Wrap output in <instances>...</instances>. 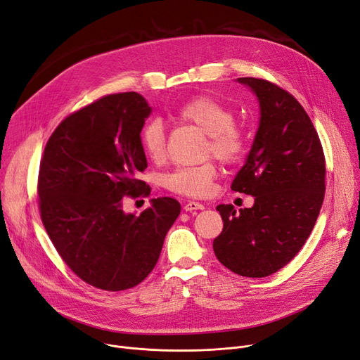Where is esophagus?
I'll use <instances>...</instances> for the list:
<instances>
[{
  "label": "esophagus",
  "mask_w": 360,
  "mask_h": 360,
  "mask_svg": "<svg viewBox=\"0 0 360 360\" xmlns=\"http://www.w3.org/2000/svg\"><path fill=\"white\" fill-rule=\"evenodd\" d=\"M184 209L186 212H194V210H202V209H205V206H202L201 202H198V201H188V202H185Z\"/></svg>",
  "instance_id": "1"
}]
</instances>
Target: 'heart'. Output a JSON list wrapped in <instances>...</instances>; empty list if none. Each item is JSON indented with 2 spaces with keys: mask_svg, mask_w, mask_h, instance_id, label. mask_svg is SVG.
<instances>
[{
  "mask_svg": "<svg viewBox=\"0 0 360 360\" xmlns=\"http://www.w3.org/2000/svg\"><path fill=\"white\" fill-rule=\"evenodd\" d=\"M175 117L186 124H193L207 135L205 147L206 155L212 154L222 163H237L247 148V135L236 115L224 101L212 96H197L185 101L175 113ZM139 141L148 159L162 162L166 155V134L159 120H151L139 134ZM217 176V167L212 162L198 166L179 167L166 176V188L186 195L205 197L210 194L213 181Z\"/></svg>",
  "mask_w": 360,
  "mask_h": 360,
  "instance_id": "obj_1",
  "label": "heart"
}]
</instances>
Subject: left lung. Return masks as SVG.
Listing matches in <instances>:
<instances>
[{"label": "left lung", "mask_w": 360, "mask_h": 360, "mask_svg": "<svg viewBox=\"0 0 360 360\" xmlns=\"http://www.w3.org/2000/svg\"><path fill=\"white\" fill-rule=\"evenodd\" d=\"M252 88L260 122L245 165L231 190L255 197L237 212L219 205L224 229L213 240L217 260L248 278L269 276L300 252L315 226L325 195V155L302 104L259 77H238Z\"/></svg>", "instance_id": "1"}]
</instances>
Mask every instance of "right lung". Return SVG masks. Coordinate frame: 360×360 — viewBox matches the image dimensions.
I'll return each mask as SVG.
<instances>
[{
	"label": "right lung",
	"instance_id": "1",
	"mask_svg": "<svg viewBox=\"0 0 360 360\" xmlns=\"http://www.w3.org/2000/svg\"><path fill=\"white\" fill-rule=\"evenodd\" d=\"M151 113L138 92L110 94L69 115L45 146L38 176L39 213L57 253L86 284L128 290L159 260L179 201L153 198L139 214L124 197H147L139 134Z\"/></svg>",
	"mask_w": 360,
	"mask_h": 360
}]
</instances>
